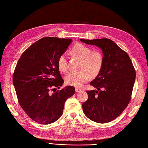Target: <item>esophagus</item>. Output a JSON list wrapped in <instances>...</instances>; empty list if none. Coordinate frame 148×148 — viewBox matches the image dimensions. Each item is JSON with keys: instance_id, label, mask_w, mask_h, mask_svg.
<instances>
[{"instance_id": "1", "label": "esophagus", "mask_w": 148, "mask_h": 148, "mask_svg": "<svg viewBox=\"0 0 148 148\" xmlns=\"http://www.w3.org/2000/svg\"><path fill=\"white\" fill-rule=\"evenodd\" d=\"M75 91H76V92H79V91H81V89H80L79 88H75Z\"/></svg>"}]
</instances>
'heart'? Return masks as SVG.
<instances>
[{
    "mask_svg": "<svg viewBox=\"0 0 148 148\" xmlns=\"http://www.w3.org/2000/svg\"><path fill=\"white\" fill-rule=\"evenodd\" d=\"M71 53L73 56L81 59L79 71L70 72L65 77L67 84L79 88L91 78H95L99 74L104 64V57L99 51H93L88 46L77 43L72 47ZM59 69L62 72L69 70L68 62L66 54L61 55L57 62Z\"/></svg>",
    "mask_w": 148,
    "mask_h": 148,
    "instance_id": "heart-1",
    "label": "heart"
}]
</instances>
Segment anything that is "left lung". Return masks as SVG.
<instances>
[{
  "mask_svg": "<svg viewBox=\"0 0 148 148\" xmlns=\"http://www.w3.org/2000/svg\"><path fill=\"white\" fill-rule=\"evenodd\" d=\"M102 49L104 64L96 78L90 83L97 90L86 91L88 100L83 112L94 122H111L122 113L132 98L136 72L127 53L110 39H80Z\"/></svg>",
  "mask_w": 148,
  "mask_h": 148,
  "instance_id": "1",
  "label": "left lung"
}]
</instances>
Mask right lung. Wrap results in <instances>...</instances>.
I'll list each match as a JSON object with an SVG mask.
<instances>
[{
    "instance_id": "right-lung-1",
    "label": "right lung",
    "mask_w": 148,
    "mask_h": 148,
    "mask_svg": "<svg viewBox=\"0 0 148 148\" xmlns=\"http://www.w3.org/2000/svg\"><path fill=\"white\" fill-rule=\"evenodd\" d=\"M71 39L46 37L23 52L13 74L18 101L30 119L40 124L56 122L63 114L64 104L75 94L69 86L51 92L64 83L57 62L66 51Z\"/></svg>"
}]
</instances>
